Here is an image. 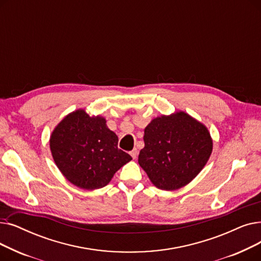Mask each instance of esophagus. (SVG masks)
I'll return each mask as SVG.
<instances>
[{
    "label": "esophagus",
    "mask_w": 261,
    "mask_h": 261,
    "mask_svg": "<svg viewBox=\"0 0 261 261\" xmlns=\"http://www.w3.org/2000/svg\"><path fill=\"white\" fill-rule=\"evenodd\" d=\"M130 154H131V156L134 159V160H135V159H137L138 158V154H139V151H138V149L137 148H135V149H133L132 151H130Z\"/></svg>",
    "instance_id": "esophagus-1"
}]
</instances>
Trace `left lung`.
<instances>
[{
  "label": "left lung",
  "instance_id": "1",
  "mask_svg": "<svg viewBox=\"0 0 261 261\" xmlns=\"http://www.w3.org/2000/svg\"><path fill=\"white\" fill-rule=\"evenodd\" d=\"M144 143L139 164L152 185L164 191L190 184L213 148L208 128L184 111L153 118L144 130Z\"/></svg>",
  "mask_w": 261,
  "mask_h": 261
}]
</instances>
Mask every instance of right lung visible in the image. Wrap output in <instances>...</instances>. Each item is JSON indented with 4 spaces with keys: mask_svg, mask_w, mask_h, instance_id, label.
Listing matches in <instances>:
<instances>
[{
    "mask_svg": "<svg viewBox=\"0 0 261 261\" xmlns=\"http://www.w3.org/2000/svg\"><path fill=\"white\" fill-rule=\"evenodd\" d=\"M117 135L105 117L79 109L66 115L50 137L53 160L64 177L83 190L106 187L120 167L132 160L118 149Z\"/></svg>",
    "mask_w": 261,
    "mask_h": 261,
    "instance_id": "add662e5",
    "label": "right lung"
}]
</instances>
